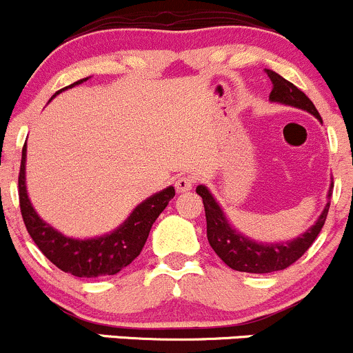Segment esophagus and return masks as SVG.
Listing matches in <instances>:
<instances>
[{"label": "esophagus", "mask_w": 353, "mask_h": 353, "mask_svg": "<svg viewBox=\"0 0 353 353\" xmlns=\"http://www.w3.org/2000/svg\"><path fill=\"white\" fill-rule=\"evenodd\" d=\"M195 185V178L190 175H181L178 180L175 181V188L178 193H183L192 190V187Z\"/></svg>", "instance_id": "obj_1"}]
</instances>
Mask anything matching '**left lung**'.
<instances>
[{"label":"left lung","mask_w":353,"mask_h":353,"mask_svg":"<svg viewBox=\"0 0 353 353\" xmlns=\"http://www.w3.org/2000/svg\"><path fill=\"white\" fill-rule=\"evenodd\" d=\"M268 77L272 82V90L269 94V99L279 104L293 105V108L303 109L313 114L321 123L320 112L316 111L314 104L308 99L305 92L298 89L296 85L291 84L290 81L283 79L281 75L272 70H266ZM332 187L328 190V203L325 205L323 212L310 227L305 234L293 239V241L278 242V244H264V242H256L252 239L242 236L236 229H232L229 221L223 215L221 205L215 202L212 193L207 187L199 185L196 193L202 196L203 207H205L207 219V239L208 244L212 245L215 254L227 264L229 268L236 269L241 272H254V274H264V272L281 271V269L290 268L291 264L296 263L313 244L314 239L320 234L321 227L327 221L330 196H332Z\"/></svg>","instance_id":"obj_1"}]
</instances>
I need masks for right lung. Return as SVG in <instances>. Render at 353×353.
I'll return each instance as SVG.
<instances>
[{"label":"right lung","instance_id":"add662e5","mask_svg":"<svg viewBox=\"0 0 353 353\" xmlns=\"http://www.w3.org/2000/svg\"><path fill=\"white\" fill-rule=\"evenodd\" d=\"M87 79L63 87L62 90L82 84ZM54 96V97H55ZM26 143L21 151L20 175H18V195H20V210L30 237L50 263L63 272H69L77 278H99V276L117 274L123 268L130 266L132 261L143 251L153 222L165 210L170 200L175 196V188L168 187L154 193L145 202L139 203L116 230L102 237L94 239H72L60 234L39 217L26 193L25 183Z\"/></svg>","mask_w":353,"mask_h":353}]
</instances>
